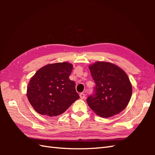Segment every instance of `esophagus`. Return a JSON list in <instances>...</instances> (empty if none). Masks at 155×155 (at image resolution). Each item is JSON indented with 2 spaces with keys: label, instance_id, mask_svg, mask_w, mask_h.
<instances>
[{
  "label": "esophagus",
  "instance_id": "obj_1",
  "mask_svg": "<svg viewBox=\"0 0 155 155\" xmlns=\"http://www.w3.org/2000/svg\"><path fill=\"white\" fill-rule=\"evenodd\" d=\"M85 97H86V94H85L84 93H81L80 94V98H81V99H84Z\"/></svg>",
  "mask_w": 155,
  "mask_h": 155
}]
</instances>
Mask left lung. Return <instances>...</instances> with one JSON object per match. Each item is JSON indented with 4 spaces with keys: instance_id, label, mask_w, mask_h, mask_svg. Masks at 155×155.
<instances>
[{
    "instance_id": "left-lung-1",
    "label": "left lung",
    "mask_w": 155,
    "mask_h": 155,
    "mask_svg": "<svg viewBox=\"0 0 155 155\" xmlns=\"http://www.w3.org/2000/svg\"><path fill=\"white\" fill-rule=\"evenodd\" d=\"M96 87L87 102L94 113L108 118L127 107L132 96V84L123 69L111 62L97 61L89 65Z\"/></svg>"
}]
</instances>
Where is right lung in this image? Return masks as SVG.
Segmentation results:
<instances>
[{"instance_id": "right-lung-1", "label": "right lung", "mask_w": 155, "mask_h": 155, "mask_svg": "<svg viewBox=\"0 0 155 155\" xmlns=\"http://www.w3.org/2000/svg\"><path fill=\"white\" fill-rule=\"evenodd\" d=\"M73 66L67 62L44 66L31 77L27 95L38 113L57 117L79 98L75 83L69 79Z\"/></svg>"}]
</instances>
